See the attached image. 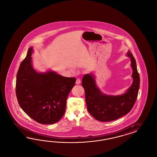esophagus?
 I'll return each mask as SVG.
<instances>
[{
  "instance_id": "1",
  "label": "esophagus",
  "mask_w": 157,
  "mask_h": 157,
  "mask_svg": "<svg viewBox=\"0 0 157 157\" xmlns=\"http://www.w3.org/2000/svg\"><path fill=\"white\" fill-rule=\"evenodd\" d=\"M80 83H81V79H79V78L76 79V84H77V85H79Z\"/></svg>"
}]
</instances>
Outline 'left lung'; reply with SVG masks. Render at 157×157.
<instances>
[{"mask_svg": "<svg viewBox=\"0 0 157 157\" xmlns=\"http://www.w3.org/2000/svg\"><path fill=\"white\" fill-rule=\"evenodd\" d=\"M127 56L131 59L133 81L127 91L122 95H108L102 94L95 85V80L91 74H85L82 78V86L85 92L87 110L98 121H111L121 117L132 109L137 99L140 76L136 60L130 51Z\"/></svg>", "mask_w": 157, "mask_h": 157, "instance_id": "left-lung-1", "label": "left lung"}]
</instances>
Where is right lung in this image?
Instances as JSON below:
<instances>
[{
    "mask_svg": "<svg viewBox=\"0 0 157 157\" xmlns=\"http://www.w3.org/2000/svg\"><path fill=\"white\" fill-rule=\"evenodd\" d=\"M32 48L29 49L17 72V100L22 109L38 123H56L65 113L67 97L76 79L54 72H37L32 66Z\"/></svg>",
    "mask_w": 157,
    "mask_h": 157,
    "instance_id": "add662e5",
    "label": "right lung"
}]
</instances>
